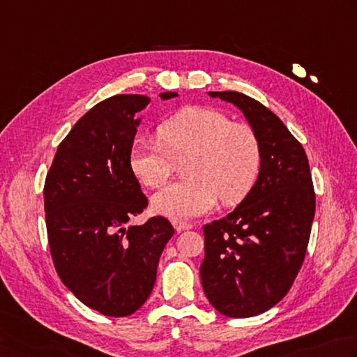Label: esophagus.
Instances as JSON below:
<instances>
[{"mask_svg":"<svg viewBox=\"0 0 357 357\" xmlns=\"http://www.w3.org/2000/svg\"><path fill=\"white\" fill-rule=\"evenodd\" d=\"M173 226H174V229L178 230V232H183V230H188V229L193 227L192 222L181 221V220H174V221H173Z\"/></svg>","mask_w":357,"mask_h":357,"instance_id":"34e87169","label":"esophagus"}]
</instances>
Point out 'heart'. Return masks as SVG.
<instances>
[{
    "label": "heart",
    "instance_id": "b5f03b06",
    "mask_svg": "<svg viewBox=\"0 0 357 357\" xmlns=\"http://www.w3.org/2000/svg\"><path fill=\"white\" fill-rule=\"evenodd\" d=\"M158 139L132 144L128 164L139 183L159 188L170 179L176 160L187 158L188 178L165 187L151 201L155 212L169 218L206 213L218 198L225 204L240 202L260 178L263 153L257 132L221 111L179 109L159 125Z\"/></svg>",
    "mask_w": 357,
    "mask_h": 357
}]
</instances>
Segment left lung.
Here are the masks:
<instances>
[{"mask_svg":"<svg viewBox=\"0 0 357 357\" xmlns=\"http://www.w3.org/2000/svg\"><path fill=\"white\" fill-rule=\"evenodd\" d=\"M208 94L243 111L260 139L263 165L240 206L204 226L202 289L225 316L252 317L280 302L294 283L308 249L316 193L302 144L271 109L236 91Z\"/></svg>","mask_w":357,"mask_h":357,"instance_id":"1","label":"left lung"}]
</instances>
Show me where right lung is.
<instances>
[{
	"label": "right lung",
	"mask_w": 357,
	"mask_h": 357,
	"mask_svg": "<svg viewBox=\"0 0 357 357\" xmlns=\"http://www.w3.org/2000/svg\"><path fill=\"white\" fill-rule=\"evenodd\" d=\"M149 102L145 96L117 94L97 103L60 142L45 181L54 268L82 303L103 316L125 317L141 308L174 234L164 216L127 226L149 206L128 164L139 125L135 114Z\"/></svg>",
	"instance_id": "add662e5"
}]
</instances>
